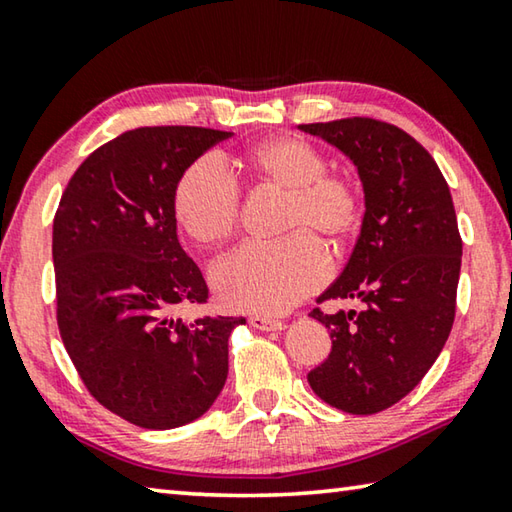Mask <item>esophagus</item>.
I'll return each instance as SVG.
<instances>
[{
  "mask_svg": "<svg viewBox=\"0 0 512 512\" xmlns=\"http://www.w3.org/2000/svg\"><path fill=\"white\" fill-rule=\"evenodd\" d=\"M248 323H250V327H255V329H262V332H282L284 325L282 320H275V318H268V316H250L248 318Z\"/></svg>",
  "mask_w": 512,
  "mask_h": 512,
  "instance_id": "34e87169",
  "label": "esophagus"
}]
</instances>
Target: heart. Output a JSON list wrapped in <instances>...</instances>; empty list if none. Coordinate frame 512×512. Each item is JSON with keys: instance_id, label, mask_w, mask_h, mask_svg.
<instances>
[{"instance_id": "b5f03b06", "label": "heart", "mask_w": 512, "mask_h": 512, "mask_svg": "<svg viewBox=\"0 0 512 512\" xmlns=\"http://www.w3.org/2000/svg\"><path fill=\"white\" fill-rule=\"evenodd\" d=\"M257 183L287 194L280 244H248L212 266L210 280L225 307L280 314L323 287L327 253L315 241L339 250L359 225V194L348 178L329 176L327 160L298 137H268L241 155ZM173 210L196 244L219 246L235 235L241 194L225 169L201 158L178 180Z\"/></svg>"}]
</instances>
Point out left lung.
Instances as JSON below:
<instances>
[{
	"label": "left lung",
	"mask_w": 512,
	"mask_h": 512,
	"mask_svg": "<svg viewBox=\"0 0 512 512\" xmlns=\"http://www.w3.org/2000/svg\"><path fill=\"white\" fill-rule=\"evenodd\" d=\"M298 128L357 167L366 207L348 264L318 298L361 309L311 311L332 352L307 379L336 409L379 413L420 384L452 332L463 257L452 194L431 155L393 124L350 117Z\"/></svg>",
	"instance_id": "1"
}]
</instances>
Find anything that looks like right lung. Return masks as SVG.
<instances>
[{"mask_svg": "<svg viewBox=\"0 0 512 512\" xmlns=\"http://www.w3.org/2000/svg\"><path fill=\"white\" fill-rule=\"evenodd\" d=\"M232 133L144 126L90 153L54 219L58 327L94 400L144 429L210 409L228 379V339L246 318L171 314L207 300L178 241V180Z\"/></svg>", "mask_w": 512, "mask_h": 512, "instance_id": "add662e5", "label": "right lung"}]
</instances>
